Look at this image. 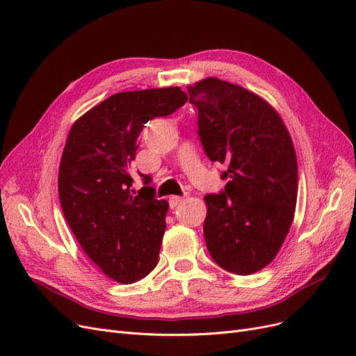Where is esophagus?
<instances>
[{
	"label": "esophagus",
	"mask_w": 356,
	"mask_h": 356,
	"mask_svg": "<svg viewBox=\"0 0 356 356\" xmlns=\"http://www.w3.org/2000/svg\"><path fill=\"white\" fill-rule=\"evenodd\" d=\"M182 202H184V197H181V196H170L169 197V207L174 209V208H177L178 204H181Z\"/></svg>",
	"instance_id": "esophagus-1"
}]
</instances>
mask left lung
Returning <instances> with one entry per match:
<instances>
[{
    "instance_id": "left-lung-1",
    "label": "left lung",
    "mask_w": 356,
    "mask_h": 356,
    "mask_svg": "<svg viewBox=\"0 0 356 356\" xmlns=\"http://www.w3.org/2000/svg\"><path fill=\"white\" fill-rule=\"evenodd\" d=\"M197 134L229 179L207 195L203 234L212 260L234 275L261 270L276 257L294 218L296 149L279 114L241 86L209 77L187 88Z\"/></svg>"
}]
</instances>
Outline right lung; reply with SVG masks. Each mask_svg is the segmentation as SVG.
<instances>
[{"label":"right lung","mask_w":356,"mask_h":356,"mask_svg":"<svg viewBox=\"0 0 356 356\" xmlns=\"http://www.w3.org/2000/svg\"><path fill=\"white\" fill-rule=\"evenodd\" d=\"M188 96L179 88L115 93L71 127L59 166V199L79 243L101 270L134 284L157 266L166 229V200L156 199L152 181L131 190L129 165L139 134L149 120L181 108Z\"/></svg>","instance_id":"obj_1"}]
</instances>
